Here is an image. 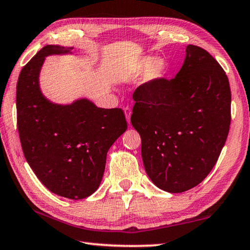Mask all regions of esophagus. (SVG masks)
<instances>
[{
	"label": "esophagus",
	"mask_w": 250,
	"mask_h": 250,
	"mask_svg": "<svg viewBox=\"0 0 250 250\" xmlns=\"http://www.w3.org/2000/svg\"><path fill=\"white\" fill-rule=\"evenodd\" d=\"M124 112H125V116H126V121L128 123L130 122V114H132V111H130V108L127 106L124 108Z\"/></svg>",
	"instance_id": "34e87169"
}]
</instances>
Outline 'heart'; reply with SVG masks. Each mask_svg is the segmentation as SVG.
<instances>
[{"label": "heart", "mask_w": 250, "mask_h": 250, "mask_svg": "<svg viewBox=\"0 0 250 250\" xmlns=\"http://www.w3.org/2000/svg\"><path fill=\"white\" fill-rule=\"evenodd\" d=\"M165 71L166 63L163 59H156L154 57L146 56L129 64L127 70H126V74L129 78H137L145 72L141 84L144 86H149L160 80L164 77Z\"/></svg>", "instance_id": "b5f03b06"}]
</instances>
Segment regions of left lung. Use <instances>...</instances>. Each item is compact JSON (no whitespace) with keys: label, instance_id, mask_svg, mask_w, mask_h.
Listing matches in <instances>:
<instances>
[{"label":"left lung","instance_id":"8db88e82","mask_svg":"<svg viewBox=\"0 0 250 250\" xmlns=\"http://www.w3.org/2000/svg\"><path fill=\"white\" fill-rule=\"evenodd\" d=\"M130 117L142 138L144 167L159 189L181 193L202 182L225 145L230 125V87L220 63L188 45L182 67L134 92Z\"/></svg>","mask_w":250,"mask_h":250}]
</instances>
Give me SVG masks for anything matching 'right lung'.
Returning a JSON list of instances; mask_svg holds the SVG:
<instances>
[{
    "label": "right lung",
    "mask_w": 250,
    "mask_h": 250,
    "mask_svg": "<svg viewBox=\"0 0 250 250\" xmlns=\"http://www.w3.org/2000/svg\"><path fill=\"white\" fill-rule=\"evenodd\" d=\"M72 49L47 45L21 69L17 128L26 161L39 181L57 195L81 200L101 185L107 151L127 123L121 108L98 107L87 99L57 104L42 94L39 74L45 58Z\"/></svg>",
    "instance_id": "obj_1"
}]
</instances>
